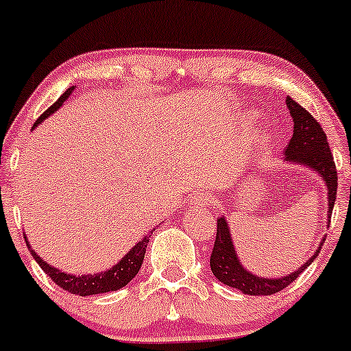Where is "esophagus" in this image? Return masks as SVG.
Returning <instances> with one entry per match:
<instances>
[{
	"label": "esophagus",
	"instance_id": "esophagus-1",
	"mask_svg": "<svg viewBox=\"0 0 351 351\" xmlns=\"http://www.w3.org/2000/svg\"><path fill=\"white\" fill-rule=\"evenodd\" d=\"M210 202H211V196L205 193V191H203V193H195L190 198L191 205H206V203H210Z\"/></svg>",
	"mask_w": 351,
	"mask_h": 351
}]
</instances>
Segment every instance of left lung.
I'll list each match as a JSON object with an SVG mask.
<instances>
[{
  "mask_svg": "<svg viewBox=\"0 0 351 351\" xmlns=\"http://www.w3.org/2000/svg\"><path fill=\"white\" fill-rule=\"evenodd\" d=\"M287 106L290 110L291 118H293V136L285 149V161L305 165V167L318 173L319 178L328 188V215L332 218L335 199H337L338 175L337 168H335L333 155L330 152V145L326 141V134L317 119L290 96L287 98ZM217 223V240H215L213 252L210 256L211 271L223 285L237 288L246 295H273L285 290L288 285L293 283L302 275V271H305L308 265L313 263V260L322 250L323 241H325V238H323L315 255L310 260H306V263L296 271L287 276H280V278H261V276L246 271L241 261L238 260L226 219L221 217L218 218Z\"/></svg>",
  "mask_w": 351,
  "mask_h": 351,
  "instance_id": "obj_1",
  "label": "left lung"
}]
</instances>
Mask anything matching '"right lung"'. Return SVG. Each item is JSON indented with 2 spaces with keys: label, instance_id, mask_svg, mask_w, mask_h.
<instances>
[{
  "label": "right lung",
  "instance_id": "add662e5",
  "mask_svg": "<svg viewBox=\"0 0 351 351\" xmlns=\"http://www.w3.org/2000/svg\"><path fill=\"white\" fill-rule=\"evenodd\" d=\"M73 90H75V86L68 88V90L64 91L60 98H58V101L55 103V105L49 106L48 110H46L45 113L36 119L34 126L40 125L43 119L48 118L51 113H55L56 110H60V106H63V103L66 101L68 96L71 95ZM153 232H155V230H152V232L146 234V237L141 238V240L138 241V243L134 245L133 248L130 250V252L126 253V255L123 256L117 265H114V267L106 269V271L95 273V275H80V276L69 275V273H64V271H61V269L48 265L46 261H43V258H40L36 255V252H33V248L29 246L26 237H25V240H26V245H28L29 252H32L33 258L36 260V263L40 265L41 269H43L46 275H48L49 278H51L53 282L58 285V287H61L63 290H66L73 295L88 296V295L106 293V291H117V290H119V288L126 287V285L132 282L134 276L138 275V271H140L141 263H143V258H145L146 245H148L149 237H152Z\"/></svg>",
  "mask_w": 351,
  "mask_h": 351
}]
</instances>
